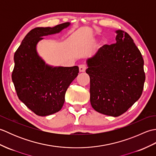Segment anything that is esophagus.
<instances>
[{"instance_id": "esophagus-1", "label": "esophagus", "mask_w": 156, "mask_h": 156, "mask_svg": "<svg viewBox=\"0 0 156 156\" xmlns=\"http://www.w3.org/2000/svg\"><path fill=\"white\" fill-rule=\"evenodd\" d=\"M86 69H87V66L85 64H80L79 66V71H80V72H85Z\"/></svg>"}]
</instances>
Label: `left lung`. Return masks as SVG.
Here are the masks:
<instances>
[{
    "mask_svg": "<svg viewBox=\"0 0 156 156\" xmlns=\"http://www.w3.org/2000/svg\"><path fill=\"white\" fill-rule=\"evenodd\" d=\"M116 43L104 45L87 60L90 103L100 113L118 117L140 98L145 75L144 59L127 33L116 31Z\"/></svg>",
    "mask_w": 156,
    "mask_h": 156,
    "instance_id": "left-lung-1",
    "label": "left lung"
}]
</instances>
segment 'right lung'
Here are the masks:
<instances>
[{
	"instance_id": "add662e5",
	"label": "right lung",
	"mask_w": 156,
	"mask_h": 156,
	"mask_svg": "<svg viewBox=\"0 0 156 156\" xmlns=\"http://www.w3.org/2000/svg\"><path fill=\"white\" fill-rule=\"evenodd\" d=\"M69 22L54 27H36L29 31L15 53L12 80L19 100L39 116L61 110L66 92L78 76V66L52 67L45 64L36 51L43 36L60 32Z\"/></svg>"
}]
</instances>
